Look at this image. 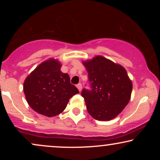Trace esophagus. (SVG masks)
<instances>
[{
  "instance_id": "esophagus-1",
  "label": "esophagus",
  "mask_w": 160,
  "mask_h": 160,
  "mask_svg": "<svg viewBox=\"0 0 160 160\" xmlns=\"http://www.w3.org/2000/svg\"><path fill=\"white\" fill-rule=\"evenodd\" d=\"M77 87H78V89H79V91L80 92L82 90V84L81 83L77 84Z\"/></svg>"
}]
</instances>
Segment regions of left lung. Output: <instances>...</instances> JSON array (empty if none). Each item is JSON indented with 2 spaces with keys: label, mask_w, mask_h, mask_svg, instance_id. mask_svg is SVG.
Masks as SVG:
<instances>
[{
  "label": "left lung",
  "mask_w": 160,
  "mask_h": 160,
  "mask_svg": "<svg viewBox=\"0 0 160 160\" xmlns=\"http://www.w3.org/2000/svg\"><path fill=\"white\" fill-rule=\"evenodd\" d=\"M90 89L83 88L81 95L93 118L108 121L115 118L127 105L132 83L123 67L98 56L83 62Z\"/></svg>",
  "instance_id": "left-lung-1"
}]
</instances>
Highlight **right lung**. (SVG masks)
Returning a JSON list of instances; mask_svg holds the SVG:
<instances>
[{"mask_svg": "<svg viewBox=\"0 0 160 160\" xmlns=\"http://www.w3.org/2000/svg\"><path fill=\"white\" fill-rule=\"evenodd\" d=\"M61 67L58 61L51 58L38 65L24 82L27 102L40 114L49 117L59 114L69 99L79 93L70 82L69 75L62 72Z\"/></svg>", "mask_w": 160, "mask_h": 160, "instance_id": "right-lung-1", "label": "right lung"}]
</instances>
